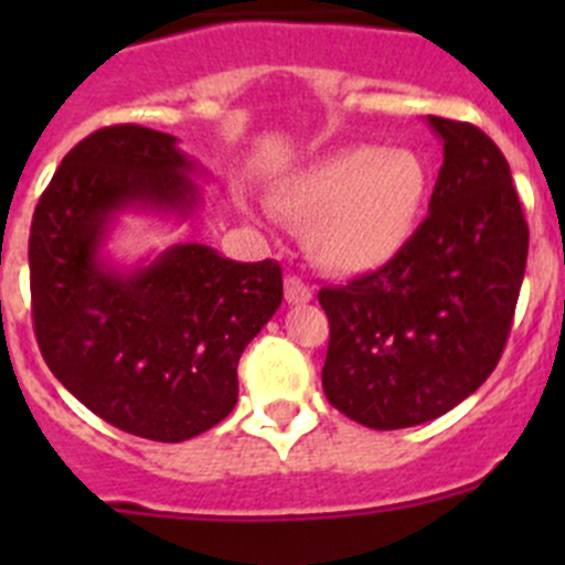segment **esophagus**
Here are the masks:
<instances>
[{"instance_id": "1", "label": "esophagus", "mask_w": 565, "mask_h": 565, "mask_svg": "<svg viewBox=\"0 0 565 565\" xmlns=\"http://www.w3.org/2000/svg\"><path fill=\"white\" fill-rule=\"evenodd\" d=\"M284 295H287V303H309L311 287L300 276H287V281H284Z\"/></svg>"}]
</instances>
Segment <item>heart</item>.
Listing matches in <instances>:
<instances>
[{
    "mask_svg": "<svg viewBox=\"0 0 565 565\" xmlns=\"http://www.w3.org/2000/svg\"><path fill=\"white\" fill-rule=\"evenodd\" d=\"M429 174L413 150L355 145L319 158L278 185L270 207L306 230L322 270L361 276L402 254L424 213Z\"/></svg>",
    "mask_w": 565,
    "mask_h": 565,
    "instance_id": "b5f03b06",
    "label": "heart"
}]
</instances>
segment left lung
I'll use <instances>...</instances> for the list:
<instances>
[{
	"label": "left lung",
	"instance_id": "1",
	"mask_svg": "<svg viewBox=\"0 0 565 565\" xmlns=\"http://www.w3.org/2000/svg\"><path fill=\"white\" fill-rule=\"evenodd\" d=\"M429 125L443 167L424 224L385 267L319 289L324 396L369 429L426 424L481 388L525 278L527 221L500 147L470 122Z\"/></svg>",
	"mask_w": 565,
	"mask_h": 565
}]
</instances>
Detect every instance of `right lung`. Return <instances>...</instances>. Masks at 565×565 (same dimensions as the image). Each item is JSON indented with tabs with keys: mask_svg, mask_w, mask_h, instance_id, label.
Instances as JSON below:
<instances>
[{
	"mask_svg": "<svg viewBox=\"0 0 565 565\" xmlns=\"http://www.w3.org/2000/svg\"><path fill=\"white\" fill-rule=\"evenodd\" d=\"M177 139L108 125L78 141L30 230L38 347L84 407L128 435L182 443L237 404V361L284 298L281 265L180 243L119 273L100 246L122 210L188 215L199 188Z\"/></svg>",
	"mask_w": 565,
	"mask_h": 565,
	"instance_id": "obj_1",
	"label": "right lung"
}]
</instances>
